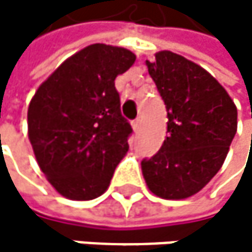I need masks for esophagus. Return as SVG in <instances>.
I'll list each match as a JSON object with an SVG mask.
<instances>
[{
	"mask_svg": "<svg viewBox=\"0 0 252 252\" xmlns=\"http://www.w3.org/2000/svg\"><path fill=\"white\" fill-rule=\"evenodd\" d=\"M140 125H142V119H140V118H137V119H134V121L131 122V127H133L134 131H139V130H140Z\"/></svg>",
	"mask_w": 252,
	"mask_h": 252,
	"instance_id": "34e87169",
	"label": "esophagus"
}]
</instances>
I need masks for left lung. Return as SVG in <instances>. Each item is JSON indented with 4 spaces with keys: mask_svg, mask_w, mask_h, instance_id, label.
Segmentation results:
<instances>
[{
    "mask_svg": "<svg viewBox=\"0 0 252 252\" xmlns=\"http://www.w3.org/2000/svg\"><path fill=\"white\" fill-rule=\"evenodd\" d=\"M168 112V136L151 158L142 160L148 189L163 199L198 193L218 174L237 131V109L204 67L172 51L147 60Z\"/></svg>",
    "mask_w": 252,
    "mask_h": 252,
    "instance_id": "left-lung-1",
    "label": "left lung"
}]
</instances>
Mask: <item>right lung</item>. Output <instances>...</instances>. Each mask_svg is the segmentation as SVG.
Listing matches in <instances>:
<instances>
[{
    "instance_id": "obj_1",
    "label": "right lung",
    "mask_w": 252,
    "mask_h": 252,
    "mask_svg": "<svg viewBox=\"0 0 252 252\" xmlns=\"http://www.w3.org/2000/svg\"><path fill=\"white\" fill-rule=\"evenodd\" d=\"M136 56L94 43L66 59L28 105V139L40 171L64 198L89 201L107 190L128 151L131 125L121 115L118 75Z\"/></svg>"
}]
</instances>
